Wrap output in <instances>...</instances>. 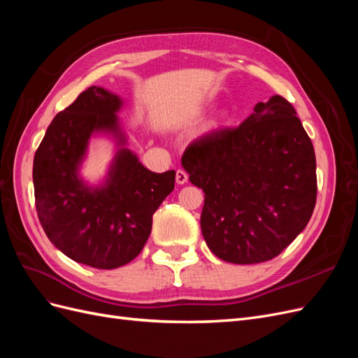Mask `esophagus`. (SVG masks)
Returning a JSON list of instances; mask_svg holds the SVG:
<instances>
[{
  "mask_svg": "<svg viewBox=\"0 0 358 358\" xmlns=\"http://www.w3.org/2000/svg\"><path fill=\"white\" fill-rule=\"evenodd\" d=\"M176 182L179 183V185H183V183H187V182H188V175H187V171L178 170V171H176Z\"/></svg>",
  "mask_w": 358,
  "mask_h": 358,
  "instance_id": "34e87169",
  "label": "esophagus"
}]
</instances>
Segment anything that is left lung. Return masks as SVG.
<instances>
[{
    "instance_id": "8db88e82",
    "label": "left lung",
    "mask_w": 358,
    "mask_h": 358,
    "mask_svg": "<svg viewBox=\"0 0 358 358\" xmlns=\"http://www.w3.org/2000/svg\"><path fill=\"white\" fill-rule=\"evenodd\" d=\"M284 96L258 103L236 128L192 142L182 157L204 192L201 233L234 264L279 255L305 230L317 201V161L308 133Z\"/></svg>"
}]
</instances>
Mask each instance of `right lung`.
<instances>
[{"label": "right lung", "mask_w": 358, "mask_h": 358, "mask_svg": "<svg viewBox=\"0 0 358 358\" xmlns=\"http://www.w3.org/2000/svg\"><path fill=\"white\" fill-rule=\"evenodd\" d=\"M124 101L91 86L59 112L34 155L36 208L49 241L76 263L116 268L134 259L152 230V215L175 189V170H148L127 145L117 112ZM109 135L118 150L94 187L80 176L89 140Z\"/></svg>", "instance_id": "obj_1"}]
</instances>
